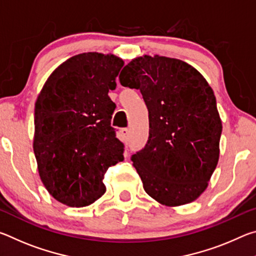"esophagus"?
<instances>
[{"mask_svg": "<svg viewBox=\"0 0 256 256\" xmlns=\"http://www.w3.org/2000/svg\"><path fill=\"white\" fill-rule=\"evenodd\" d=\"M122 136H123L124 141L126 142L128 140V136H130V130L128 128H122Z\"/></svg>", "mask_w": 256, "mask_h": 256, "instance_id": "esophagus-1", "label": "esophagus"}]
</instances>
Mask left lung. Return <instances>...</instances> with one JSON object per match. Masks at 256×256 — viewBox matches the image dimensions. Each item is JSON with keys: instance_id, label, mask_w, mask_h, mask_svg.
Wrapping results in <instances>:
<instances>
[{"instance_id": "left-lung-1", "label": "left lung", "mask_w": 256, "mask_h": 256, "mask_svg": "<svg viewBox=\"0 0 256 256\" xmlns=\"http://www.w3.org/2000/svg\"><path fill=\"white\" fill-rule=\"evenodd\" d=\"M120 82L140 90L149 112L148 141L131 157L144 190L168 206L196 200L219 159L222 125L211 86L190 64L158 55L131 60Z\"/></svg>"}]
</instances>
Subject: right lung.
<instances>
[{"label":"right lung","mask_w":256,"mask_h":256,"mask_svg":"<svg viewBox=\"0 0 256 256\" xmlns=\"http://www.w3.org/2000/svg\"><path fill=\"white\" fill-rule=\"evenodd\" d=\"M124 62L114 55L73 56L52 73L34 104V152L46 190L70 206H86L106 192L102 180L123 162L124 146L110 126L108 96Z\"/></svg>","instance_id":"obj_1"}]
</instances>
